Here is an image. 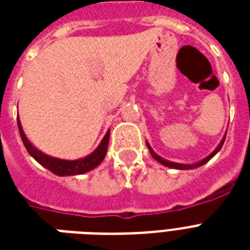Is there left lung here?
<instances>
[{"mask_svg":"<svg viewBox=\"0 0 250 250\" xmlns=\"http://www.w3.org/2000/svg\"><path fill=\"white\" fill-rule=\"evenodd\" d=\"M226 133H227V132H226ZM226 133H225V136L222 137L221 143L218 144L217 148L214 149L213 153H210L209 156L206 157V158H204L202 161H200V162H197V164H192V165L178 164V162H171V161H167V160H165V158H162L161 156H158V154H157V153L153 150L152 146L149 145L148 141H146V146H148V149L150 150V154H152L153 158H154L156 161H158L161 165H164V166H166V167H171V168H176V170H192V168H197V167L202 166V165H205L206 162H209V161L211 160V158H213V157L215 156L218 152H219V150H221L222 146H223V143H225V140H226Z\"/></svg>","mask_w":250,"mask_h":250,"instance_id":"obj_1","label":"left lung"}]
</instances>
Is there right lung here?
Masks as SVG:
<instances>
[{"label": "right lung", "instance_id": "add662e5", "mask_svg": "<svg viewBox=\"0 0 250 250\" xmlns=\"http://www.w3.org/2000/svg\"><path fill=\"white\" fill-rule=\"evenodd\" d=\"M18 128H19L21 141H23V144H24L27 152L31 154V157H33L41 166H44L45 168H48L49 171H52L53 174L58 175V176L80 175L93 170L94 167H97L105 158L110 139V129H107V132H106V135L101 140L100 145L94 149L93 152L90 153L89 156L74 161L61 160V158H54L52 156H48V154H45L41 150H39L36 146H33L32 143L25 136L23 127L21 125V121H19V117H18Z\"/></svg>", "mask_w": 250, "mask_h": 250}]
</instances>
